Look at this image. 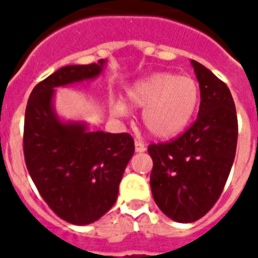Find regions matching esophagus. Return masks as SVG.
<instances>
[{"label":"esophagus","mask_w":258,"mask_h":258,"mask_svg":"<svg viewBox=\"0 0 258 258\" xmlns=\"http://www.w3.org/2000/svg\"><path fill=\"white\" fill-rule=\"evenodd\" d=\"M134 146H136V152L138 153H142L146 150V145H145L141 140H136V141H134Z\"/></svg>","instance_id":"34e87169"}]
</instances>
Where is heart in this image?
<instances>
[{"instance_id":"b5f03b06","label":"heart","mask_w":258,"mask_h":258,"mask_svg":"<svg viewBox=\"0 0 258 258\" xmlns=\"http://www.w3.org/2000/svg\"><path fill=\"white\" fill-rule=\"evenodd\" d=\"M126 96L132 105L144 108L142 120L149 133L170 138L184 131L192 120L201 88L191 76L159 72L132 84ZM110 110L116 116H125L127 106L122 100H112Z\"/></svg>"}]
</instances>
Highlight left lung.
Here are the masks:
<instances>
[{
	"mask_svg": "<svg viewBox=\"0 0 258 258\" xmlns=\"http://www.w3.org/2000/svg\"><path fill=\"white\" fill-rule=\"evenodd\" d=\"M201 88L198 118L182 136L149 145L150 186L155 203L178 223H192L220 198L235 161L237 116L224 82L191 60Z\"/></svg>",
	"mask_w": 258,
	"mask_h": 258,
	"instance_id": "left-lung-1",
	"label": "left lung"
}]
</instances>
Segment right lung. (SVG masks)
I'll return each instance as SVG.
<instances>
[{
  "mask_svg": "<svg viewBox=\"0 0 258 258\" xmlns=\"http://www.w3.org/2000/svg\"><path fill=\"white\" fill-rule=\"evenodd\" d=\"M105 60L66 66L38 83L27 101L23 154L40 197L63 220L86 225L116 203L118 184L134 153L127 133L89 132L84 122H63L52 106L55 88L95 79Z\"/></svg>",
  "mask_w": 258,
  "mask_h": 258,
  "instance_id": "obj_1",
  "label": "right lung"
}]
</instances>
